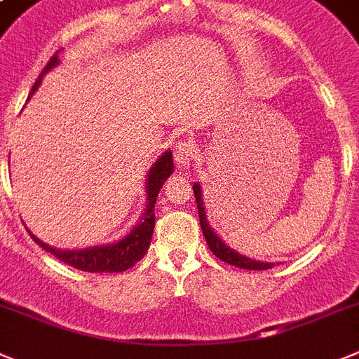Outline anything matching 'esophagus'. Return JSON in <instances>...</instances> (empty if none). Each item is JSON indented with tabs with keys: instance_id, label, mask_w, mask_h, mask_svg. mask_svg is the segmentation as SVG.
I'll return each instance as SVG.
<instances>
[{
	"instance_id": "esophagus-1",
	"label": "esophagus",
	"mask_w": 359,
	"mask_h": 359,
	"mask_svg": "<svg viewBox=\"0 0 359 359\" xmlns=\"http://www.w3.org/2000/svg\"><path fill=\"white\" fill-rule=\"evenodd\" d=\"M196 158V147L189 140H183V142H177L174 147V160L182 169L189 167Z\"/></svg>"
}]
</instances>
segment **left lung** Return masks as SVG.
<instances>
[{
	"mask_svg": "<svg viewBox=\"0 0 359 359\" xmlns=\"http://www.w3.org/2000/svg\"><path fill=\"white\" fill-rule=\"evenodd\" d=\"M194 196H196L197 212H199V224H201L203 235H205L210 251H212L217 258L229 263V265H235V267L238 269H245V271H267V269L274 267V263L256 262V259H251L248 258V256L238 255V252L233 251L231 248H228V245H226L224 242H222V240L212 231V228H210L208 222H206L205 208H203V199H201V185H199V183L194 185Z\"/></svg>",
	"mask_w": 359,
	"mask_h": 359,
	"instance_id": "1",
	"label": "left lung"
}]
</instances>
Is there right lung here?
I'll return each instance as SVG.
<instances>
[{"mask_svg":"<svg viewBox=\"0 0 359 359\" xmlns=\"http://www.w3.org/2000/svg\"><path fill=\"white\" fill-rule=\"evenodd\" d=\"M58 53V51H57ZM55 53L51 58H49L48 65L42 69L41 76L37 78L35 85L32 87V94L39 88L41 85L42 76L51 67L58 64V55ZM29 94V96H32ZM174 163H172V154L169 151L158 158L156 163L153 165V169L147 174V206L146 212H144L142 220H140L137 228H133L130 231V235L124 236L121 242H115L110 245H101V248H90V249H81V251H62V249H55L51 245L44 244L37 236H34L29 233V236L34 238V242H37L44 251L51 252L55 258H58L60 262L67 263L71 267L78 269V271L83 272H123L128 271L130 267H133L135 263L139 262L140 258H144V255L147 252L151 244V236H153L154 229V205H156V197L160 189L163 187L167 177L172 174Z\"/></svg>","mask_w":359,"mask_h":359,"instance_id":"obj_1","label":"right lung"}]
</instances>
